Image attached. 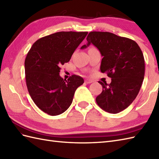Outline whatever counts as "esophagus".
<instances>
[{
    "label": "esophagus",
    "instance_id": "obj_1",
    "mask_svg": "<svg viewBox=\"0 0 159 159\" xmlns=\"http://www.w3.org/2000/svg\"><path fill=\"white\" fill-rule=\"evenodd\" d=\"M92 82H93V80H90V79H86V80H85V83L86 84L92 83Z\"/></svg>",
    "mask_w": 159,
    "mask_h": 159
}]
</instances>
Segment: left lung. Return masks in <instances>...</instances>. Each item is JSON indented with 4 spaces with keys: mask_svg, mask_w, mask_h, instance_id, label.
Wrapping results in <instances>:
<instances>
[{
    "mask_svg": "<svg viewBox=\"0 0 159 159\" xmlns=\"http://www.w3.org/2000/svg\"><path fill=\"white\" fill-rule=\"evenodd\" d=\"M86 48L91 43L103 57L100 71L111 78L107 84L98 81L102 92L96 101L101 109L110 113H117L130 105L136 98L145 74L142 51L133 39L109 32L92 31L87 37Z\"/></svg>",
    "mask_w": 159,
    "mask_h": 159,
    "instance_id": "8db88e82",
    "label": "left lung"
}]
</instances>
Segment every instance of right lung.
I'll return each mask as SVG.
<instances>
[{
	"instance_id": "right-lung-1",
	"label": "right lung",
	"mask_w": 159,
	"mask_h": 159,
	"mask_svg": "<svg viewBox=\"0 0 159 159\" xmlns=\"http://www.w3.org/2000/svg\"><path fill=\"white\" fill-rule=\"evenodd\" d=\"M88 32L61 31L37 40L25 61L26 87L33 102L50 116L68 109L75 91L84 83L74 74L67 80L59 76L61 67L71 59Z\"/></svg>"
}]
</instances>
